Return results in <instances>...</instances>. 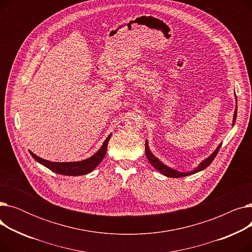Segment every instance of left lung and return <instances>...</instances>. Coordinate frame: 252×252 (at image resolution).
Instances as JSON below:
<instances>
[{
    "instance_id": "obj_1",
    "label": "left lung",
    "mask_w": 252,
    "mask_h": 252,
    "mask_svg": "<svg viewBox=\"0 0 252 252\" xmlns=\"http://www.w3.org/2000/svg\"><path fill=\"white\" fill-rule=\"evenodd\" d=\"M236 117H237V109L235 110V113H234V118H233L234 122H233V124H235ZM220 146H221V145H220V146L217 148V150H216L213 154H211L208 158H206L205 160H203L199 165H198V167H197L195 170L189 171V173H181V171H178V170H176V169L167 167L166 165H164L163 163H161V162H160L159 160H158L157 158L150 152V150H149V148H148L147 141H146V143H145V154H146L147 159H148V161L151 163V165H152L154 168H156L157 170H159L162 175H164V176H166V177H169V178H181V177H186V176H189V175H193V174H195V173H198V171H200V170L206 168L211 162L214 161V159L216 158L217 154L219 153V151H220Z\"/></svg>"
}]
</instances>
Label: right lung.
<instances>
[{
    "mask_svg": "<svg viewBox=\"0 0 252 252\" xmlns=\"http://www.w3.org/2000/svg\"><path fill=\"white\" fill-rule=\"evenodd\" d=\"M110 137H111V135H109L107 137V139L105 140V142L102 145V147L99 149V151L97 153H95L92 157L88 158V159L82 160V161L52 162V161L43 159V158L36 156L32 151H30V153L37 162L48 167L49 169L54 171V173H56V174L64 175V176H83V175H87V174L91 173V171L94 168H96L97 165L103 160L104 156L106 155V151H107V146H108V142L110 140Z\"/></svg>",
    "mask_w": 252,
    "mask_h": 252,
    "instance_id": "obj_1",
    "label": "right lung"
}]
</instances>
